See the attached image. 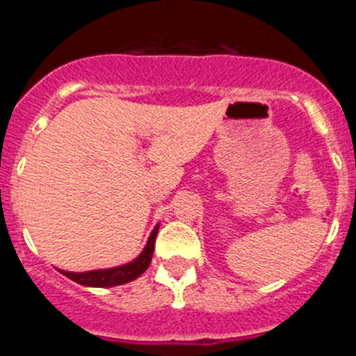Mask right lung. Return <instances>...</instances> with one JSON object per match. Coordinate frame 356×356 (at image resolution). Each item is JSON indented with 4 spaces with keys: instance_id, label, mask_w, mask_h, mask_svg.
Wrapping results in <instances>:
<instances>
[{
    "instance_id": "add662e5",
    "label": "right lung",
    "mask_w": 356,
    "mask_h": 356,
    "mask_svg": "<svg viewBox=\"0 0 356 356\" xmlns=\"http://www.w3.org/2000/svg\"><path fill=\"white\" fill-rule=\"evenodd\" d=\"M159 234V226L153 228L147 244L144 248L143 253L130 264L124 266L112 267V269H102V271H89V273H67L62 271V275L71 278L72 282H76L80 285H87V287H114V285L128 284L131 280L139 278L151 264V257L155 251V238Z\"/></svg>"
}]
</instances>
